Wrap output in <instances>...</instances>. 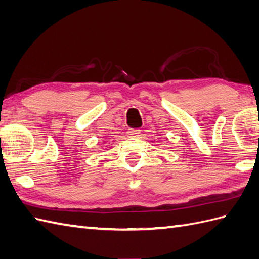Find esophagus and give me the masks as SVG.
<instances>
[{
    "label": "esophagus",
    "mask_w": 259,
    "mask_h": 259,
    "mask_svg": "<svg viewBox=\"0 0 259 259\" xmlns=\"http://www.w3.org/2000/svg\"><path fill=\"white\" fill-rule=\"evenodd\" d=\"M141 134V130H130L127 131V135L131 137H136Z\"/></svg>",
    "instance_id": "esophagus-1"
}]
</instances>
